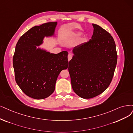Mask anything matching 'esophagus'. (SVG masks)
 <instances>
[{
	"instance_id": "esophagus-1",
	"label": "esophagus",
	"mask_w": 133,
	"mask_h": 133,
	"mask_svg": "<svg viewBox=\"0 0 133 133\" xmlns=\"http://www.w3.org/2000/svg\"><path fill=\"white\" fill-rule=\"evenodd\" d=\"M72 58V55H71V54H68V61H70L71 59Z\"/></svg>"
}]
</instances>
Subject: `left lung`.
<instances>
[{"label":"left lung","mask_w":133,"mask_h":133,"mask_svg":"<svg viewBox=\"0 0 133 133\" xmlns=\"http://www.w3.org/2000/svg\"><path fill=\"white\" fill-rule=\"evenodd\" d=\"M92 26L91 39L73 49L68 65L72 89L83 99L94 97L109 87L117 62L114 38L100 26Z\"/></svg>","instance_id":"left-lung-1"}]
</instances>
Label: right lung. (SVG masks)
<instances>
[{"label": "right lung", "instance_id": "1", "mask_svg": "<svg viewBox=\"0 0 133 133\" xmlns=\"http://www.w3.org/2000/svg\"><path fill=\"white\" fill-rule=\"evenodd\" d=\"M57 22L36 26L18 41L13 57L15 80L26 95L45 99L55 90L61 71L68 68V52L50 53L39 46L45 37H55Z\"/></svg>", "mask_w": 133, "mask_h": 133}]
</instances>
